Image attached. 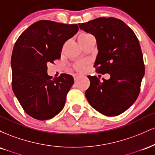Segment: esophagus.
<instances>
[{
    "label": "esophagus",
    "mask_w": 155,
    "mask_h": 155,
    "mask_svg": "<svg viewBox=\"0 0 155 155\" xmlns=\"http://www.w3.org/2000/svg\"><path fill=\"white\" fill-rule=\"evenodd\" d=\"M82 76H83L81 75H76L74 76V80H75V81H78V80L81 79V78H82Z\"/></svg>",
    "instance_id": "34e87169"
}]
</instances>
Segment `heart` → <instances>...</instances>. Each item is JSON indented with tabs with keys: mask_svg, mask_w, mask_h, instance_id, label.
I'll return each mask as SVG.
<instances>
[{
	"mask_svg": "<svg viewBox=\"0 0 155 155\" xmlns=\"http://www.w3.org/2000/svg\"><path fill=\"white\" fill-rule=\"evenodd\" d=\"M89 35H90V34H89V33H81V35H79V43L81 41H82L84 39L86 38L87 37H88ZM76 68H77V69H79V70H81V69L83 68V65H78Z\"/></svg>",
	"mask_w": 155,
	"mask_h": 155,
	"instance_id": "1",
	"label": "heart"
}]
</instances>
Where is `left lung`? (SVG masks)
I'll use <instances>...</instances> for the list:
<instances>
[{
  "label": "left lung",
  "mask_w": 155,
  "mask_h": 155,
  "mask_svg": "<svg viewBox=\"0 0 155 155\" xmlns=\"http://www.w3.org/2000/svg\"><path fill=\"white\" fill-rule=\"evenodd\" d=\"M79 25L96 38V72L111 76L101 81L97 76H88L87 100L102 114L117 116L128 109L139 95L145 74L139 41L130 27L114 17H100Z\"/></svg>",
  "instance_id": "1"
}]
</instances>
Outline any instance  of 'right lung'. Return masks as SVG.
<instances>
[{"label": "right lung", "mask_w": 155, "mask_h": 155, "mask_svg": "<svg viewBox=\"0 0 155 155\" xmlns=\"http://www.w3.org/2000/svg\"><path fill=\"white\" fill-rule=\"evenodd\" d=\"M79 27L50 20L33 23L19 35L14 46L11 65L12 90L24 111L38 120L59 114L74 78L62 74L52 79L47 74V63L60 59L66 41Z\"/></svg>", "instance_id": "add662e5"}]
</instances>
